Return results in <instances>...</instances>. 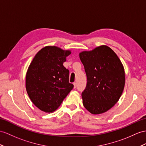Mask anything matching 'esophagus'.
<instances>
[{
	"label": "esophagus",
	"mask_w": 146,
	"mask_h": 146,
	"mask_svg": "<svg viewBox=\"0 0 146 146\" xmlns=\"http://www.w3.org/2000/svg\"><path fill=\"white\" fill-rule=\"evenodd\" d=\"M74 88H75L77 87V83L76 82L74 83Z\"/></svg>",
	"instance_id": "obj_1"
}]
</instances>
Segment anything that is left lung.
<instances>
[{
    "mask_svg": "<svg viewBox=\"0 0 146 146\" xmlns=\"http://www.w3.org/2000/svg\"><path fill=\"white\" fill-rule=\"evenodd\" d=\"M87 83L82 93L84 107L98 115L111 108L121 95L125 83L124 70L116 53L107 46L79 54Z\"/></svg>",
    "mask_w": 146,
    "mask_h": 146,
    "instance_id": "left-lung-1",
    "label": "left lung"
}]
</instances>
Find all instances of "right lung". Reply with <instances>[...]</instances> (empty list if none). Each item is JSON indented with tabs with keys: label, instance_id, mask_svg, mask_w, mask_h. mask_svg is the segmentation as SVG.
I'll list each match as a JSON object with an SVG mask.
<instances>
[{
	"label": "right lung",
	"instance_id": "obj_1",
	"mask_svg": "<svg viewBox=\"0 0 146 146\" xmlns=\"http://www.w3.org/2000/svg\"><path fill=\"white\" fill-rule=\"evenodd\" d=\"M70 53L56 46H46L37 53L28 67L27 93L42 111H55L74 87L69 81V70L63 66Z\"/></svg>",
	"mask_w": 146,
	"mask_h": 146
}]
</instances>
